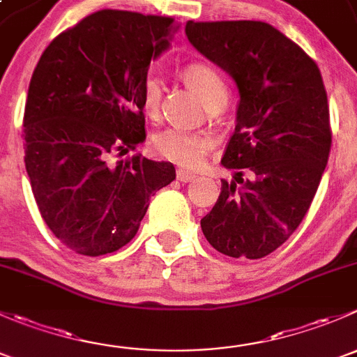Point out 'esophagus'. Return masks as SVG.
I'll return each mask as SVG.
<instances>
[{"mask_svg": "<svg viewBox=\"0 0 357 357\" xmlns=\"http://www.w3.org/2000/svg\"><path fill=\"white\" fill-rule=\"evenodd\" d=\"M176 178H178V181L181 183H188V181H193V179L197 178L193 172H188V171H183V169H178L176 171Z\"/></svg>", "mask_w": 357, "mask_h": 357, "instance_id": "34e87169", "label": "esophagus"}]
</instances>
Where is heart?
Here are the masks:
<instances>
[{
  "label": "heart",
  "mask_w": 357,
  "mask_h": 357,
  "mask_svg": "<svg viewBox=\"0 0 357 357\" xmlns=\"http://www.w3.org/2000/svg\"><path fill=\"white\" fill-rule=\"evenodd\" d=\"M183 77L202 96L207 107L228 100V88L219 74L218 68L205 62H193L183 68ZM162 93H164V79L157 68H150L142 81V102L143 109L150 117H155L160 110ZM153 149L158 155L176 162L185 167H197L208 150L212 149V138L205 132L192 131L185 128L164 129L153 138Z\"/></svg>",
  "instance_id": "obj_1"
}]
</instances>
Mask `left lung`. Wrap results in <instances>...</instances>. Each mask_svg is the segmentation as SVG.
Returning a JSON list of instances; mask_svg holds the SVG:
<instances>
[{"instance_id":"obj_1","label":"left lung","mask_w":357,"mask_h":357,"mask_svg":"<svg viewBox=\"0 0 357 357\" xmlns=\"http://www.w3.org/2000/svg\"><path fill=\"white\" fill-rule=\"evenodd\" d=\"M186 36L235 79L240 93L235 132L221 160L235 176L221 179L202 231L229 257H266L298 228L328 162L332 129L321 72L266 22L190 20Z\"/></svg>"}]
</instances>
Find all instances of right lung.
<instances>
[{"label":"right lung","mask_w":357,"mask_h":357,"mask_svg":"<svg viewBox=\"0 0 357 357\" xmlns=\"http://www.w3.org/2000/svg\"><path fill=\"white\" fill-rule=\"evenodd\" d=\"M171 17L100 10L43 52L24 112L25 169L41 218L81 255L131 242L150 197L176 179L171 162H114L145 142L142 81L169 48Z\"/></svg>","instance_id":"right-lung-1"}]
</instances>
